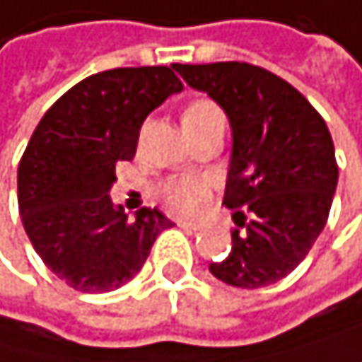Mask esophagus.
<instances>
[{
    "label": "esophagus",
    "instance_id": "34e87169",
    "mask_svg": "<svg viewBox=\"0 0 362 362\" xmlns=\"http://www.w3.org/2000/svg\"><path fill=\"white\" fill-rule=\"evenodd\" d=\"M175 222H177V225L182 227V229H187V231H202V229H204L202 222H196V220H185V218H177Z\"/></svg>",
    "mask_w": 362,
    "mask_h": 362
}]
</instances>
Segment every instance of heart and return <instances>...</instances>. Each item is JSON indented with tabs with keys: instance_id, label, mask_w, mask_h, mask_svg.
<instances>
[{
	"instance_id": "b5f03b06",
	"label": "heart",
	"mask_w": 362,
	"mask_h": 362,
	"mask_svg": "<svg viewBox=\"0 0 362 362\" xmlns=\"http://www.w3.org/2000/svg\"><path fill=\"white\" fill-rule=\"evenodd\" d=\"M211 117H225L218 104L211 100H196L191 102L182 113V124H196ZM162 200L169 204L173 211L180 214H193L206 202V180L196 175H177L164 182L160 189Z\"/></svg>"
}]
</instances>
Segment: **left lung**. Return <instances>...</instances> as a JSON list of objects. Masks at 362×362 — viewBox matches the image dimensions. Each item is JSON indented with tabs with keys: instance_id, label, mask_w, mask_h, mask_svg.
<instances>
[{
	"instance_id": "1",
	"label": "left lung",
	"mask_w": 362,
	"mask_h": 362,
	"mask_svg": "<svg viewBox=\"0 0 362 362\" xmlns=\"http://www.w3.org/2000/svg\"><path fill=\"white\" fill-rule=\"evenodd\" d=\"M231 124L225 204L233 209L231 254L211 262L218 280L243 289L278 283L325 229L338 185L325 119L283 77L245 62L173 64ZM247 222L245 223L244 220Z\"/></svg>"
}]
</instances>
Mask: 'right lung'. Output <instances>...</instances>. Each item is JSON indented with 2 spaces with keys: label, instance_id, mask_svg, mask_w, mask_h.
I'll use <instances>...</instances> for the list:
<instances>
[{
  "label": "right lung",
  "instance_id": "1",
  "mask_svg": "<svg viewBox=\"0 0 362 362\" xmlns=\"http://www.w3.org/2000/svg\"><path fill=\"white\" fill-rule=\"evenodd\" d=\"M182 90L169 66L102 71L48 108L17 169L24 229L44 264L84 293L113 291L142 269L156 238L173 227L158 209L129 218L108 191L131 160L142 122Z\"/></svg>",
  "mask_w": 362,
  "mask_h": 362
}]
</instances>
